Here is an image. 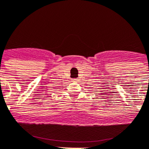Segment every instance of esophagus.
<instances>
[{
	"label": "esophagus",
	"instance_id": "esophagus-1",
	"mask_svg": "<svg viewBox=\"0 0 149 149\" xmlns=\"http://www.w3.org/2000/svg\"><path fill=\"white\" fill-rule=\"evenodd\" d=\"M73 81H77V79H73Z\"/></svg>",
	"mask_w": 149,
	"mask_h": 149
}]
</instances>
